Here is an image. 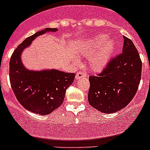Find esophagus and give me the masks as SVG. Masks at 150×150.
<instances>
[{"mask_svg":"<svg viewBox=\"0 0 150 150\" xmlns=\"http://www.w3.org/2000/svg\"><path fill=\"white\" fill-rule=\"evenodd\" d=\"M87 75L86 74H84L83 72H78L76 73V79H81V78H84L86 77Z\"/></svg>","mask_w":150,"mask_h":150,"instance_id":"esophagus-1","label":"esophagus"}]
</instances>
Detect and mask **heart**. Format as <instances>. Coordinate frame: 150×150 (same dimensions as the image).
Here are the masks:
<instances>
[{
	"label": "heart",
	"mask_w": 150,
	"mask_h": 150,
	"mask_svg": "<svg viewBox=\"0 0 150 150\" xmlns=\"http://www.w3.org/2000/svg\"><path fill=\"white\" fill-rule=\"evenodd\" d=\"M106 40V36L98 35L82 44L78 50V54L82 56L92 54L89 58V65L95 72L101 71L107 65L116 48L114 40H109L104 45Z\"/></svg>",
	"instance_id": "heart-1"
}]
</instances>
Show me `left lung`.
Instances as JSON below:
<instances>
[{
	"mask_svg": "<svg viewBox=\"0 0 150 150\" xmlns=\"http://www.w3.org/2000/svg\"><path fill=\"white\" fill-rule=\"evenodd\" d=\"M124 38L122 52L111 59L97 76H90L88 103L104 113H112L129 104L138 88L142 62L132 40Z\"/></svg>",
	"mask_w": 150,
	"mask_h": 150,
	"instance_id": "8db88e82",
	"label": "left lung"
}]
</instances>
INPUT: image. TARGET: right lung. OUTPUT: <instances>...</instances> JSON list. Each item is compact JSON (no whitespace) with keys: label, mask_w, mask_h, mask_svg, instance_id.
Here are the masks:
<instances>
[{"label":"right lung","mask_w":150,"mask_h":150,"mask_svg":"<svg viewBox=\"0 0 150 150\" xmlns=\"http://www.w3.org/2000/svg\"><path fill=\"white\" fill-rule=\"evenodd\" d=\"M57 30L46 28L26 38L14 50L10 62V81L17 100L26 110L42 116L50 114L62 105L75 74L56 69L28 70L24 66L21 55L38 36Z\"/></svg>","instance_id":"right-lung-1"}]
</instances>
